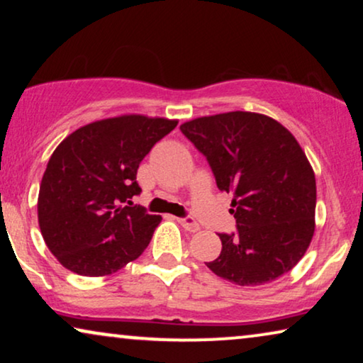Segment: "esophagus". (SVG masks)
<instances>
[{
	"mask_svg": "<svg viewBox=\"0 0 363 363\" xmlns=\"http://www.w3.org/2000/svg\"><path fill=\"white\" fill-rule=\"evenodd\" d=\"M178 223H180V225L185 228L186 231H190V233H196V231H200V225H198V223L193 220L191 216H188V218H180V220H178Z\"/></svg>",
	"mask_w": 363,
	"mask_h": 363,
	"instance_id": "esophagus-1",
	"label": "esophagus"
}]
</instances>
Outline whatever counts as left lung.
Instances as JSON below:
<instances>
[{
    "label": "left lung",
    "mask_w": 363,
    "mask_h": 363,
    "mask_svg": "<svg viewBox=\"0 0 363 363\" xmlns=\"http://www.w3.org/2000/svg\"><path fill=\"white\" fill-rule=\"evenodd\" d=\"M206 157L216 185L231 193L238 231L220 235L206 266L238 286H261L289 272L315 230V175L296 137L274 118L226 112L182 123Z\"/></svg>",
    "instance_id": "1"
}]
</instances>
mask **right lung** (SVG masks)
Returning <instances> with one entry per match:
<instances>
[{
    "instance_id": "1",
    "label": "right lung",
    "mask_w": 363,
    "mask_h": 363,
    "mask_svg": "<svg viewBox=\"0 0 363 363\" xmlns=\"http://www.w3.org/2000/svg\"><path fill=\"white\" fill-rule=\"evenodd\" d=\"M178 121L142 113L87 123L49 158L38 196V221L49 251L81 276L112 274L145 251L162 216L133 206L137 170Z\"/></svg>"
}]
</instances>
